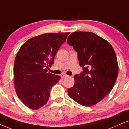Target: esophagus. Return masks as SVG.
<instances>
[{"instance_id": "esophagus-1", "label": "esophagus", "mask_w": 129, "mask_h": 129, "mask_svg": "<svg viewBox=\"0 0 129 129\" xmlns=\"http://www.w3.org/2000/svg\"><path fill=\"white\" fill-rule=\"evenodd\" d=\"M61 77L62 79H65V78L67 77H68V76L67 74H62L61 76Z\"/></svg>"}]
</instances>
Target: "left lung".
<instances>
[{"mask_svg": "<svg viewBox=\"0 0 129 129\" xmlns=\"http://www.w3.org/2000/svg\"><path fill=\"white\" fill-rule=\"evenodd\" d=\"M67 43L78 55L83 71L74 77L75 83L68 89L69 96L80 105L90 107L108 94L118 73L116 55L111 44L92 32L72 33Z\"/></svg>", "mask_w": 129, "mask_h": 129, "instance_id": "8db88e82", "label": "left lung"}]
</instances>
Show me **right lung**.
<instances>
[{"label": "right lung", "mask_w": 129, "mask_h": 129, "mask_svg": "<svg viewBox=\"0 0 129 129\" xmlns=\"http://www.w3.org/2000/svg\"><path fill=\"white\" fill-rule=\"evenodd\" d=\"M69 33H46L29 39L18 52L14 62L15 87L18 96L32 110L47 103L52 87L61 77L47 73Z\"/></svg>", "instance_id": "right-lung-1"}]
</instances>
